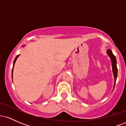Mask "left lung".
<instances>
[{
  "instance_id": "1",
  "label": "left lung",
  "mask_w": 126,
  "mask_h": 126,
  "mask_svg": "<svg viewBox=\"0 0 126 126\" xmlns=\"http://www.w3.org/2000/svg\"><path fill=\"white\" fill-rule=\"evenodd\" d=\"M107 53L109 57H110L111 60V63H112V72H113L114 77V79H115V82H114V86H115V82H116V79L117 78V60L116 58H115V56L112 54V51L111 50H108L107 51Z\"/></svg>"
}]
</instances>
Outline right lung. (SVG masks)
Masks as SVG:
<instances>
[{
    "mask_svg": "<svg viewBox=\"0 0 126 126\" xmlns=\"http://www.w3.org/2000/svg\"><path fill=\"white\" fill-rule=\"evenodd\" d=\"M19 55H18V56H16V57H15V60H14V64H13V68H12V77H13V71H14V65H15V62H16V60L17 58H18V57H19Z\"/></svg>",
    "mask_w": 126,
    "mask_h": 126,
    "instance_id": "right-lung-1",
    "label": "right lung"
}]
</instances>
